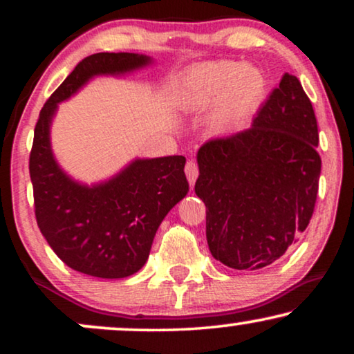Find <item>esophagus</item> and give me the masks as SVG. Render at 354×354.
<instances>
[{"label": "esophagus", "mask_w": 354, "mask_h": 354, "mask_svg": "<svg viewBox=\"0 0 354 354\" xmlns=\"http://www.w3.org/2000/svg\"><path fill=\"white\" fill-rule=\"evenodd\" d=\"M185 174H187L188 182H190V185H193V183H195V180H196V177H198V166H196V162L188 161L187 166H185Z\"/></svg>", "instance_id": "obj_1"}]
</instances>
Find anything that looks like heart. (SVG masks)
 Returning <instances> with one entry per match:
<instances>
[{
    "label": "heart",
    "instance_id": "b5f03b06",
    "mask_svg": "<svg viewBox=\"0 0 354 354\" xmlns=\"http://www.w3.org/2000/svg\"><path fill=\"white\" fill-rule=\"evenodd\" d=\"M266 93V77L253 64L214 61L198 66L182 86V106L203 113L209 109L207 127L212 133L239 129L256 109Z\"/></svg>",
    "mask_w": 354,
    "mask_h": 354
}]
</instances>
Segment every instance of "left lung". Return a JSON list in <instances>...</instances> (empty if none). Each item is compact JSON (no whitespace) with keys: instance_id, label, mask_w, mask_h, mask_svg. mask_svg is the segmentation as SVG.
Masks as SVG:
<instances>
[{"instance_id":"obj_1","label":"left lung","mask_w":354,"mask_h":354,"mask_svg":"<svg viewBox=\"0 0 354 354\" xmlns=\"http://www.w3.org/2000/svg\"><path fill=\"white\" fill-rule=\"evenodd\" d=\"M317 143L311 101L285 74L250 129L198 149L195 193L206 205L207 246L217 261L256 270L292 248L316 203Z\"/></svg>"}]
</instances>
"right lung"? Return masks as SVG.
<instances>
[{
	"instance_id": "add662e5",
	"label": "right lung",
	"mask_w": 354,
	"mask_h": 354,
	"mask_svg": "<svg viewBox=\"0 0 354 354\" xmlns=\"http://www.w3.org/2000/svg\"><path fill=\"white\" fill-rule=\"evenodd\" d=\"M151 62L137 53L91 55L40 111L28 162L37 224L62 263L77 272L100 279L138 272L158 227L188 193L183 156L133 159L108 180L86 185L67 176L53 154L50 133L57 104L93 77L130 74Z\"/></svg>"
}]
</instances>
